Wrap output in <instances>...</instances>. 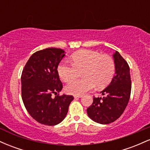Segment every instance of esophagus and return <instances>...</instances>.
<instances>
[{
    "label": "esophagus",
    "mask_w": 150,
    "mask_h": 150,
    "mask_svg": "<svg viewBox=\"0 0 150 150\" xmlns=\"http://www.w3.org/2000/svg\"><path fill=\"white\" fill-rule=\"evenodd\" d=\"M82 97V95H74V97H75V99H76V98H81Z\"/></svg>",
    "instance_id": "34e87169"
}]
</instances>
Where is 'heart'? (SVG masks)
Returning a JSON list of instances; mask_svg holds the SVG:
<instances>
[{
  "label": "heart",
  "mask_w": 150,
  "mask_h": 150,
  "mask_svg": "<svg viewBox=\"0 0 150 150\" xmlns=\"http://www.w3.org/2000/svg\"><path fill=\"white\" fill-rule=\"evenodd\" d=\"M82 71V79L70 82L65 87L68 94L80 95L97 85L103 88L111 82L115 73V63L110 56L90 50H81L73 53L70 63L63 61L58 66V73L63 82H69Z\"/></svg>",
  "instance_id": "heart-1"
}]
</instances>
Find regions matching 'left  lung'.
Here are the masks:
<instances>
[{
    "instance_id": "1",
    "label": "left lung",
    "mask_w": 150,
    "mask_h": 150,
    "mask_svg": "<svg viewBox=\"0 0 150 150\" xmlns=\"http://www.w3.org/2000/svg\"><path fill=\"white\" fill-rule=\"evenodd\" d=\"M116 74L111 83L100 92L104 97H94L87 109L88 116L101 124H108L118 119L123 113L130 99L131 80L130 68L118 51L113 55Z\"/></svg>"
}]
</instances>
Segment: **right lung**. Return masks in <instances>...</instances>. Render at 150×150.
<instances>
[{
  "mask_svg": "<svg viewBox=\"0 0 150 150\" xmlns=\"http://www.w3.org/2000/svg\"><path fill=\"white\" fill-rule=\"evenodd\" d=\"M61 49L48 48L31 56L22 73V98L26 109L41 124L55 125L66 116L74 97L59 96L63 84L58 73V64L65 56ZM54 93L56 97L51 95Z\"/></svg>",
  "mask_w": 150,
  "mask_h": 150,
  "instance_id": "obj_1",
  "label": "right lung"
}]
</instances>
